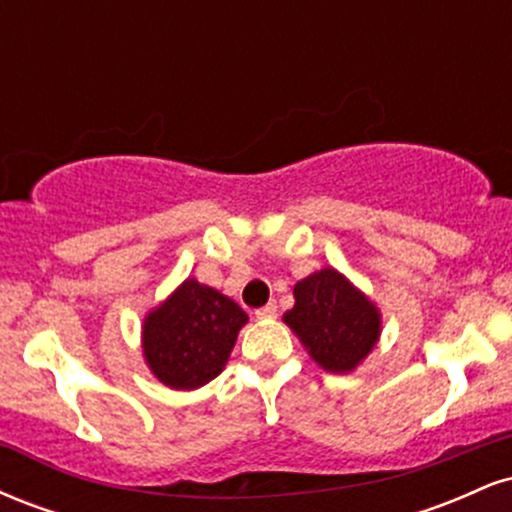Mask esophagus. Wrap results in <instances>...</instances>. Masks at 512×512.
<instances>
[{
    "mask_svg": "<svg viewBox=\"0 0 512 512\" xmlns=\"http://www.w3.org/2000/svg\"><path fill=\"white\" fill-rule=\"evenodd\" d=\"M274 315H276V303L274 301L255 310V317H260V320H267V317H274Z\"/></svg>",
    "mask_w": 512,
    "mask_h": 512,
    "instance_id": "34e87169",
    "label": "esophagus"
}]
</instances>
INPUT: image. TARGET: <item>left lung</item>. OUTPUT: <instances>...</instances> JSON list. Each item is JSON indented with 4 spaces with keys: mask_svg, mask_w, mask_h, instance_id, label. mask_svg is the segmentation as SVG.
I'll return each instance as SVG.
<instances>
[{
    "mask_svg": "<svg viewBox=\"0 0 512 512\" xmlns=\"http://www.w3.org/2000/svg\"><path fill=\"white\" fill-rule=\"evenodd\" d=\"M296 305L284 322L308 354L330 373H349L370 354L380 334V313L337 269H320L298 281Z\"/></svg>",
    "mask_w": 512,
    "mask_h": 512,
    "instance_id": "obj_1",
    "label": "left lung"
}]
</instances>
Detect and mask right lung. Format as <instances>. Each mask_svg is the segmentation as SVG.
Instances as JSON below:
<instances>
[{"mask_svg": "<svg viewBox=\"0 0 512 512\" xmlns=\"http://www.w3.org/2000/svg\"><path fill=\"white\" fill-rule=\"evenodd\" d=\"M245 322L236 301L187 279L144 320V358L163 385L195 390L221 373Z\"/></svg>", "mask_w": 512, "mask_h": 512, "instance_id": "right-lung-1", "label": "right lung"}]
</instances>
